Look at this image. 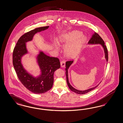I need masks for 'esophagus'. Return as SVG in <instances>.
<instances>
[{
  "label": "esophagus",
  "instance_id": "34e87169",
  "mask_svg": "<svg viewBox=\"0 0 123 123\" xmlns=\"http://www.w3.org/2000/svg\"><path fill=\"white\" fill-rule=\"evenodd\" d=\"M60 64H61V67H65V65H66V62H65V61H62L61 62H60Z\"/></svg>",
  "mask_w": 123,
  "mask_h": 123
}]
</instances>
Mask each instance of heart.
<instances>
[{
	"label": "heart",
	"instance_id": "obj_1",
	"mask_svg": "<svg viewBox=\"0 0 123 123\" xmlns=\"http://www.w3.org/2000/svg\"><path fill=\"white\" fill-rule=\"evenodd\" d=\"M82 33L74 31L66 34L62 37L61 41L67 44L64 49V52L67 56L73 57L78 56L80 53L83 44L86 40L84 36H81ZM55 45L58 49V44L55 42Z\"/></svg>",
	"mask_w": 123,
	"mask_h": 123
}]
</instances>
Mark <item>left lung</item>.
<instances>
[{
  "instance_id": "1",
  "label": "left lung",
  "mask_w": 123,
  "mask_h": 123,
  "mask_svg": "<svg viewBox=\"0 0 123 123\" xmlns=\"http://www.w3.org/2000/svg\"><path fill=\"white\" fill-rule=\"evenodd\" d=\"M88 44H101L102 47H103L104 51H105V57L106 61L107 62L108 60V50L106 48V46L105 44V42L104 40L102 39L101 36L98 35V34L96 32H94V33L92 35L91 39H89L88 42ZM73 60L72 61H68L66 62V77H67V82L68 86L69 87V88L72 91L74 92L75 93H76L77 94H84L85 93H87L88 92H89L91 91L92 90H93L95 89V88H97L99 84L97 85L93 88H91L90 89H88V90H86L84 91H80L75 89L74 88H73L71 85H70V84L69 83V80H68V69L70 67L71 64L73 63Z\"/></svg>"
}]
</instances>
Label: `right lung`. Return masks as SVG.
<instances>
[{
  "label": "right lung",
  "mask_w": 123,
  "mask_h": 123,
  "mask_svg": "<svg viewBox=\"0 0 123 123\" xmlns=\"http://www.w3.org/2000/svg\"><path fill=\"white\" fill-rule=\"evenodd\" d=\"M49 27L47 26L35 28L22 35L14 47L12 53L13 65L19 80L28 90L36 94L43 93L52 88L54 72L61 67L59 60L57 57H50L40 52L38 56V62L42 74L37 78L28 74L22 67L21 60V56L27 52L25 43L31 40L37 32Z\"/></svg>",
  "instance_id": "right-lung-1"
}]
</instances>
